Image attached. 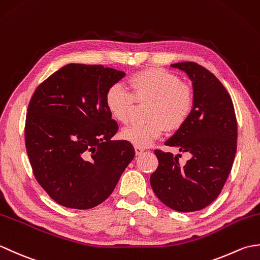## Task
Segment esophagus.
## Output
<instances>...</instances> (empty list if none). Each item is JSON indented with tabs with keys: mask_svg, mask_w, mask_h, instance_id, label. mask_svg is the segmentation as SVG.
<instances>
[{
	"mask_svg": "<svg viewBox=\"0 0 260 260\" xmlns=\"http://www.w3.org/2000/svg\"><path fill=\"white\" fill-rule=\"evenodd\" d=\"M144 151H145L144 147H142V146H135V153H136V155H140V154H142Z\"/></svg>",
	"mask_w": 260,
	"mask_h": 260,
	"instance_id": "esophagus-1",
	"label": "esophagus"
}]
</instances>
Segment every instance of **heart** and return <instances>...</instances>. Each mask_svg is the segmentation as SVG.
Instances as JSON below:
<instances>
[{"instance_id": "obj_1", "label": "heart", "mask_w": 260, "mask_h": 260, "mask_svg": "<svg viewBox=\"0 0 260 260\" xmlns=\"http://www.w3.org/2000/svg\"><path fill=\"white\" fill-rule=\"evenodd\" d=\"M128 91L118 84L105 93V104L112 117L128 123L136 102L150 101L145 123H134L121 132V137L135 146H147L163 134L165 126L178 129L189 117L194 96L192 88L178 76L162 68H150L129 76Z\"/></svg>"}]
</instances>
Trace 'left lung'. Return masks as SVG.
Returning <instances> with one entry per match:
<instances>
[{"instance_id": "obj_1", "label": "left lung", "mask_w": 260, "mask_h": 260, "mask_svg": "<svg viewBox=\"0 0 260 260\" xmlns=\"http://www.w3.org/2000/svg\"><path fill=\"white\" fill-rule=\"evenodd\" d=\"M192 81V112L185 123L165 142L192 157L181 167L172 153L155 150L158 167L151 186L165 206L180 212L208 207L221 192L237 151V119L231 97L212 73L192 61L171 64Z\"/></svg>"}]
</instances>
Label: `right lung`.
<instances>
[{
    "label": "right lung",
    "mask_w": 260,
    "mask_h": 260,
    "mask_svg": "<svg viewBox=\"0 0 260 260\" xmlns=\"http://www.w3.org/2000/svg\"><path fill=\"white\" fill-rule=\"evenodd\" d=\"M125 76L102 64L69 63L38 86L25 119V147L38 183L57 203L86 210L112 194L135 156L112 141L118 125L105 93Z\"/></svg>",
    "instance_id": "add662e5"
}]
</instances>
